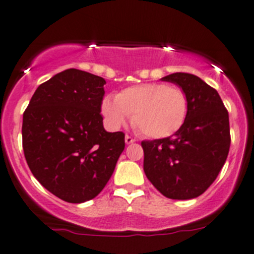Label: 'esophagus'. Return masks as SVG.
Returning a JSON list of instances; mask_svg holds the SVG:
<instances>
[{"label":"esophagus","mask_w":254,"mask_h":254,"mask_svg":"<svg viewBox=\"0 0 254 254\" xmlns=\"http://www.w3.org/2000/svg\"><path fill=\"white\" fill-rule=\"evenodd\" d=\"M135 138L132 137V136H130V135H127L125 136V142L127 143V145H130V143H134L135 142Z\"/></svg>","instance_id":"esophagus-1"}]
</instances>
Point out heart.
Segmentation results:
<instances>
[{"instance_id": "obj_1", "label": "heart", "mask_w": 254, "mask_h": 254, "mask_svg": "<svg viewBox=\"0 0 254 254\" xmlns=\"http://www.w3.org/2000/svg\"><path fill=\"white\" fill-rule=\"evenodd\" d=\"M101 109L112 129H118L132 116V124L143 135L163 138L183 127L188 98L180 87L149 82L127 87L116 98L106 97Z\"/></svg>"}]
</instances>
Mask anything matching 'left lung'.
<instances>
[{"label":"left lung","mask_w":254,"mask_h":254,"mask_svg":"<svg viewBox=\"0 0 254 254\" xmlns=\"http://www.w3.org/2000/svg\"><path fill=\"white\" fill-rule=\"evenodd\" d=\"M163 80L183 89L188 113L174 135L141 142L143 170L168 198H194L214 183L229 154L228 109L217 90L193 74L174 73Z\"/></svg>","instance_id":"8db88e82"}]
</instances>
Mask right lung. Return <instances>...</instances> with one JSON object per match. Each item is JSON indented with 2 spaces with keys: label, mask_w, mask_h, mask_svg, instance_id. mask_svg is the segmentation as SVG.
Listing matches in <instances>:
<instances>
[{
  "label": "right lung",
  "mask_w": 254,
  "mask_h": 254,
  "mask_svg": "<svg viewBox=\"0 0 254 254\" xmlns=\"http://www.w3.org/2000/svg\"><path fill=\"white\" fill-rule=\"evenodd\" d=\"M105 79L66 69L40 85L23 114V149L40 184L69 203L95 198L125 147L101 114Z\"/></svg>",
  "instance_id": "add662e5"
}]
</instances>
